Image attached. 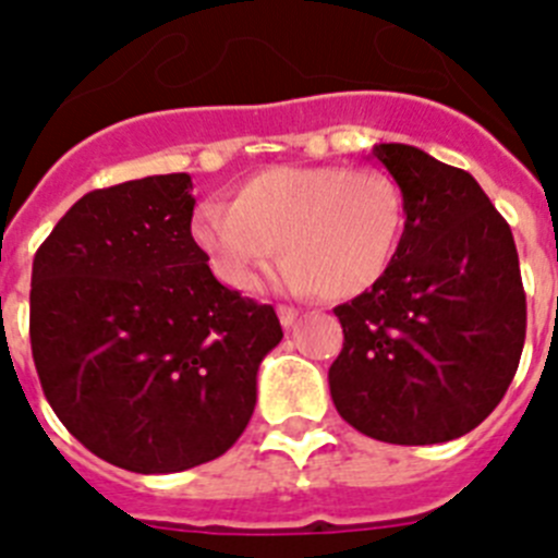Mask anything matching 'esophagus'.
Returning <instances> with one entry per match:
<instances>
[{
  "label": "esophagus",
  "mask_w": 558,
  "mask_h": 558,
  "mask_svg": "<svg viewBox=\"0 0 558 558\" xmlns=\"http://www.w3.org/2000/svg\"><path fill=\"white\" fill-rule=\"evenodd\" d=\"M276 313H279V322H282V327H293V324L299 322L302 310L288 307V304H279V307H276Z\"/></svg>",
  "instance_id": "1"
}]
</instances>
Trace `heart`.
Returning a JSON list of instances; mask_svg holds the SVG:
<instances>
[{
    "label": "heart",
    "instance_id": "heart-1",
    "mask_svg": "<svg viewBox=\"0 0 558 558\" xmlns=\"http://www.w3.org/2000/svg\"><path fill=\"white\" fill-rule=\"evenodd\" d=\"M405 226L402 192L383 170L268 167L234 204H204L192 240L234 290H254L282 251L284 282L352 299L383 279Z\"/></svg>",
    "mask_w": 558,
    "mask_h": 558
}]
</instances>
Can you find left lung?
Masks as SVG:
<instances>
[{"label": "left lung", "instance_id": "1", "mask_svg": "<svg viewBox=\"0 0 558 558\" xmlns=\"http://www.w3.org/2000/svg\"><path fill=\"white\" fill-rule=\"evenodd\" d=\"M372 156L402 192L405 231L383 279L335 307L343 349L329 393L377 441L441 445L475 430L520 366V256L470 172L397 142Z\"/></svg>", "mask_w": 558, "mask_h": 558}]
</instances>
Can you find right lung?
I'll return each mask as SVG.
<instances>
[{
  "label": "right lung",
  "mask_w": 558,
  "mask_h": 558,
  "mask_svg": "<svg viewBox=\"0 0 558 558\" xmlns=\"http://www.w3.org/2000/svg\"><path fill=\"white\" fill-rule=\"evenodd\" d=\"M186 172L83 195L33 259L29 343L44 397L102 461L167 475L223 456L282 340L270 304L215 279Z\"/></svg>",
  "instance_id": "obj_1"
}]
</instances>
